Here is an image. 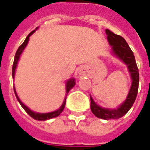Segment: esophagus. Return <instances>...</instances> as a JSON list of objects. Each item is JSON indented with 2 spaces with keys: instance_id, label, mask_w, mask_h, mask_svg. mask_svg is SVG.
Instances as JSON below:
<instances>
[{
  "instance_id": "1",
  "label": "esophagus",
  "mask_w": 150,
  "mask_h": 150,
  "mask_svg": "<svg viewBox=\"0 0 150 150\" xmlns=\"http://www.w3.org/2000/svg\"><path fill=\"white\" fill-rule=\"evenodd\" d=\"M83 74V71L82 69H80V71H79V74Z\"/></svg>"
}]
</instances>
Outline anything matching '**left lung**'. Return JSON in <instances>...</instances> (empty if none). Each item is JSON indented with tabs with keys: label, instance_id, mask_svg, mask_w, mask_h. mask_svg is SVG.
<instances>
[{
	"label": "left lung",
	"instance_id": "left-lung-1",
	"mask_svg": "<svg viewBox=\"0 0 150 150\" xmlns=\"http://www.w3.org/2000/svg\"><path fill=\"white\" fill-rule=\"evenodd\" d=\"M105 33L107 35L108 42L112 47L111 50L112 54L117 57V59L121 60L123 62H125L132 79V85L127 98L124 101V103H121L116 109L102 107L93 100L91 96H90L91 110L92 113L98 118L107 120L110 119H119L125 116L132 108L135 101L139 90V74L134 54L126 40L121 36L115 34L110 30H105Z\"/></svg>",
	"mask_w": 150,
	"mask_h": 150
}]
</instances>
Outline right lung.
<instances>
[{
    "mask_svg": "<svg viewBox=\"0 0 150 150\" xmlns=\"http://www.w3.org/2000/svg\"><path fill=\"white\" fill-rule=\"evenodd\" d=\"M38 28L36 29V30H38ZM33 30L32 31L29 35L26 37L25 38V41L23 43V45L19 46V47L17 50V52L16 53V55H15V59H14V62H13V66H12V78H15V74H16V67H17V64H18V60H19V58H20V55L23 53V50L25 49V47H26V45H27L28 42H29V40H30V37L32 34H33L34 32L36 31ZM75 78H70L69 79L68 81H67V83H66V92H67V94L69 93V91L71 90L72 88H74V85H75ZM14 91H15V94H16V98H17V100L18 101V103H20V105H22V107L24 109L25 112H27L28 114L30 115L32 118H33L34 120H47L52 119V118H54V117H56L60 115V113L63 111L65 108V105H66V100H67V96L65 97L64 101H63V103H62V105L60 106L59 109H58L57 110H54V111H52V112H45V113H41V112H33V110H31L30 109L29 107H27L25 104H23L22 103V101L20 100V98H18V95L16 93V88L14 87Z\"/></svg>",
    "mask_w": 150,
    "mask_h": 150,
    "instance_id": "obj_1",
    "label": "right lung"
}]
</instances>
